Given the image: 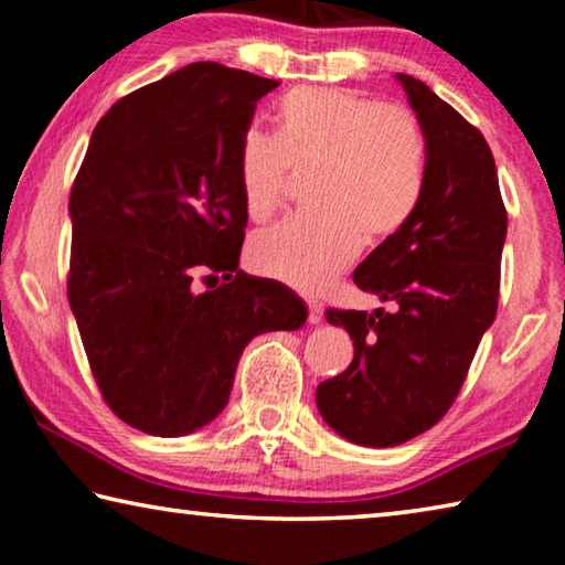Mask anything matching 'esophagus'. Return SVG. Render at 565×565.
I'll list each match as a JSON object with an SVG mask.
<instances>
[{
    "label": "esophagus",
    "instance_id": "34e87169",
    "mask_svg": "<svg viewBox=\"0 0 565 565\" xmlns=\"http://www.w3.org/2000/svg\"><path fill=\"white\" fill-rule=\"evenodd\" d=\"M309 303V323H321V319H323V306L319 303V301H306Z\"/></svg>",
    "mask_w": 565,
    "mask_h": 565
}]
</instances>
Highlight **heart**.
<instances>
[{"label": "heart", "mask_w": 565, "mask_h": 565, "mask_svg": "<svg viewBox=\"0 0 565 565\" xmlns=\"http://www.w3.org/2000/svg\"><path fill=\"white\" fill-rule=\"evenodd\" d=\"M294 169H311L313 212L254 236L256 271L317 294L356 259L361 242L381 244L404 228L426 186V139L408 111L351 89L299 87L276 107V134L246 129L238 186L248 218L281 206Z\"/></svg>", "instance_id": "1"}]
</instances>
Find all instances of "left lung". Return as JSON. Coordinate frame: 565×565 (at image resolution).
Listing matches in <instances>:
<instances>
[{"label": "left lung", "instance_id": "1", "mask_svg": "<svg viewBox=\"0 0 565 565\" xmlns=\"http://www.w3.org/2000/svg\"><path fill=\"white\" fill-rule=\"evenodd\" d=\"M426 139V186L411 222L381 242L353 284L391 311L329 309L353 361L321 381V418L351 444L388 448L451 408L495 319L505 209L483 134L408 74H396Z\"/></svg>", "mask_w": 565, "mask_h": 565}]
</instances>
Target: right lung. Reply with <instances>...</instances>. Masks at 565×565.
<instances>
[{
  "label": "right lung",
  "instance_id": "1",
  "mask_svg": "<svg viewBox=\"0 0 565 565\" xmlns=\"http://www.w3.org/2000/svg\"><path fill=\"white\" fill-rule=\"evenodd\" d=\"M276 87L194 62L119 99L92 131L70 196L66 291L104 401L149 436L212 424L246 343L309 317L289 286L238 269V145ZM202 270H224L225 284L199 292Z\"/></svg>",
  "mask_w": 565,
  "mask_h": 565
}]
</instances>
